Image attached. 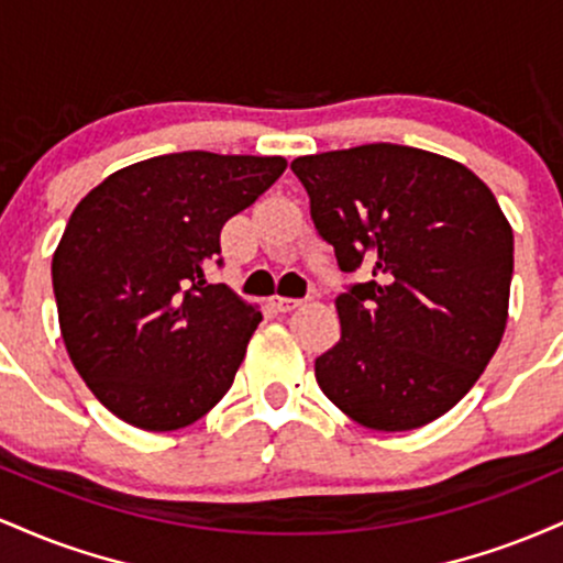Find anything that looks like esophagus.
Masks as SVG:
<instances>
[{"mask_svg":"<svg viewBox=\"0 0 563 563\" xmlns=\"http://www.w3.org/2000/svg\"><path fill=\"white\" fill-rule=\"evenodd\" d=\"M269 307H273L275 312H290V309L301 307V299H286V296H273V299H269Z\"/></svg>","mask_w":563,"mask_h":563,"instance_id":"1","label":"esophagus"}]
</instances>
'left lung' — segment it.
I'll list each match as a JSON object with an SVG mask.
<instances>
[{
    "mask_svg": "<svg viewBox=\"0 0 563 563\" xmlns=\"http://www.w3.org/2000/svg\"><path fill=\"white\" fill-rule=\"evenodd\" d=\"M290 169L339 267L373 269L335 296L341 339L314 360L322 394L373 431L437 421L506 333L514 230L493 190L457 161L391 142Z\"/></svg>",
    "mask_w": 563,
    "mask_h": 563,
    "instance_id": "8db88e82",
    "label": "left lung"
}]
</instances>
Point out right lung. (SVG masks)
Instances as JSON below:
<instances>
[{
    "instance_id": "right-lung-1",
    "label": "right lung",
    "mask_w": 563,
    "mask_h": 563,
    "mask_svg": "<svg viewBox=\"0 0 563 563\" xmlns=\"http://www.w3.org/2000/svg\"><path fill=\"white\" fill-rule=\"evenodd\" d=\"M286 166L169 153L113 172L79 200L53 254L57 320L70 363L115 418L177 431L228 394L262 312L203 269L224 222Z\"/></svg>"
}]
</instances>
